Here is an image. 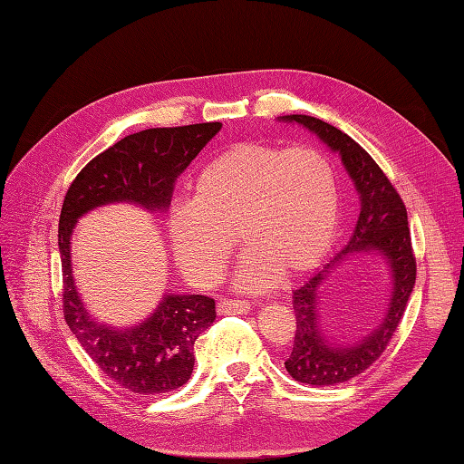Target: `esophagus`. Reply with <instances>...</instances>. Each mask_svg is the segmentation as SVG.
Here are the masks:
<instances>
[{
	"label": "esophagus",
	"instance_id": "1",
	"mask_svg": "<svg viewBox=\"0 0 464 464\" xmlns=\"http://www.w3.org/2000/svg\"><path fill=\"white\" fill-rule=\"evenodd\" d=\"M251 309V304L247 301H239V299H221L217 303V311L219 314H239V313H247Z\"/></svg>",
	"mask_w": 464,
	"mask_h": 464
}]
</instances>
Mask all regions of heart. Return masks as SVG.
Returning <instances> with one entry per match:
<instances>
[{
    "instance_id": "1",
    "label": "heart",
    "mask_w": 464,
    "mask_h": 464,
    "mask_svg": "<svg viewBox=\"0 0 464 464\" xmlns=\"http://www.w3.org/2000/svg\"><path fill=\"white\" fill-rule=\"evenodd\" d=\"M341 221V181L333 160L314 147L241 143L207 163L193 199L167 217L173 255L199 287H213L233 257L235 233L245 251L237 287L271 289L283 271L317 267Z\"/></svg>"
}]
</instances>
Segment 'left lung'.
<instances>
[{
  "instance_id": "obj_1",
  "label": "left lung",
  "mask_w": 464,
  "mask_h": 464,
  "mask_svg": "<svg viewBox=\"0 0 464 464\" xmlns=\"http://www.w3.org/2000/svg\"><path fill=\"white\" fill-rule=\"evenodd\" d=\"M283 120L304 125L317 133L331 150L339 151L361 195V213L349 243L293 293L297 331L285 369L299 382L317 384V387L337 384L357 377L381 357L405 314L417 279V259L412 253L407 207L377 161L347 133L311 115H285ZM371 248L379 250L390 261L393 275L390 309L380 327L362 342L353 345L329 343L318 324L316 301L320 285L347 254Z\"/></svg>"
}]
</instances>
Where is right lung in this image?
Masks as SVG:
<instances>
[{
	"label": "right lung",
	"instance_id": "add662e5",
	"mask_svg": "<svg viewBox=\"0 0 464 464\" xmlns=\"http://www.w3.org/2000/svg\"><path fill=\"white\" fill-rule=\"evenodd\" d=\"M221 123L153 127L127 135L87 163L65 193L57 243L63 271V317L75 339L105 377L135 395H160L191 379L195 341L215 321V301L205 295H165L150 319L133 329L95 323L72 277V231L95 207L131 201L145 209H167L173 185Z\"/></svg>",
	"mask_w": 464,
	"mask_h": 464
}]
</instances>
